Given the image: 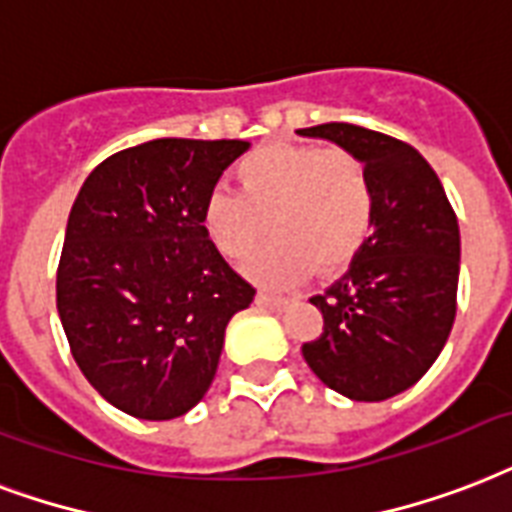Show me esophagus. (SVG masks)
I'll return each mask as SVG.
<instances>
[{
  "instance_id": "obj_1",
  "label": "esophagus",
  "mask_w": 512,
  "mask_h": 512,
  "mask_svg": "<svg viewBox=\"0 0 512 512\" xmlns=\"http://www.w3.org/2000/svg\"><path fill=\"white\" fill-rule=\"evenodd\" d=\"M256 304H259V307H269V310H285V307H288V299L275 296V293L259 291L256 293Z\"/></svg>"
}]
</instances>
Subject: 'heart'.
I'll use <instances>...</instances> for the list:
<instances>
[{
    "label": "heart",
    "instance_id": "heart-1",
    "mask_svg": "<svg viewBox=\"0 0 512 512\" xmlns=\"http://www.w3.org/2000/svg\"><path fill=\"white\" fill-rule=\"evenodd\" d=\"M237 192L213 189L200 224L224 259L243 261L261 237L275 240L248 264L256 280L296 283L350 264L374 221V184L358 154L310 144H275L235 165Z\"/></svg>",
    "mask_w": 512,
    "mask_h": 512
}]
</instances>
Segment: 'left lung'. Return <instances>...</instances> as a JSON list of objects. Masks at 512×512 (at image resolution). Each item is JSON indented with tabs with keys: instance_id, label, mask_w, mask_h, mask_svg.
Here are the masks:
<instances>
[{
	"instance_id": "obj_1",
	"label": "left lung",
	"mask_w": 512,
	"mask_h": 512,
	"mask_svg": "<svg viewBox=\"0 0 512 512\" xmlns=\"http://www.w3.org/2000/svg\"><path fill=\"white\" fill-rule=\"evenodd\" d=\"M296 133L358 154L374 184L371 235L347 272L310 299L323 312V334L301 355L344 398L387 400L427 374L451 334L457 216L414 146L347 122Z\"/></svg>"
}]
</instances>
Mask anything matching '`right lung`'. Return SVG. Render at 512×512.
<instances>
[{
  "instance_id": "right-lung-1",
  "label": "right lung",
  "mask_w": 512,
  "mask_h": 512,
  "mask_svg": "<svg viewBox=\"0 0 512 512\" xmlns=\"http://www.w3.org/2000/svg\"><path fill=\"white\" fill-rule=\"evenodd\" d=\"M248 141L157 138L112 154L71 205L58 315L85 379L136 419H176L211 387L253 288L202 232V200Z\"/></svg>"
}]
</instances>
